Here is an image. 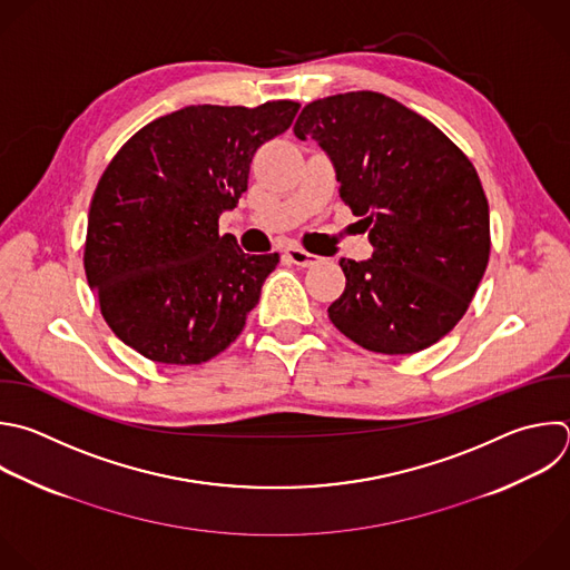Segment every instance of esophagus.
Returning a JSON list of instances; mask_svg holds the SVG:
<instances>
[{
	"label": "esophagus",
	"instance_id": "obj_1",
	"mask_svg": "<svg viewBox=\"0 0 570 570\" xmlns=\"http://www.w3.org/2000/svg\"><path fill=\"white\" fill-rule=\"evenodd\" d=\"M286 257H288L293 264L302 266V268L315 266V264H317V259H320V257H315V255L306 253V250H304V248H299V246H288V248H286Z\"/></svg>",
	"mask_w": 570,
	"mask_h": 570
}]
</instances>
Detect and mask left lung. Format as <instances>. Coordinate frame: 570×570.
Listing matches in <instances>:
<instances>
[{
	"instance_id": "obj_1",
	"label": "left lung",
	"mask_w": 570,
	"mask_h": 570,
	"mask_svg": "<svg viewBox=\"0 0 570 570\" xmlns=\"http://www.w3.org/2000/svg\"><path fill=\"white\" fill-rule=\"evenodd\" d=\"M295 136L328 154L340 197L373 255L340 259L344 293L328 306L366 351L416 353L465 315L490 257V210L470 158L428 118L375 91L308 102Z\"/></svg>"
}]
</instances>
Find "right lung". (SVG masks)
<instances>
[{
	"label": "right lung",
	"mask_w": 570,
	"mask_h": 570,
	"mask_svg": "<svg viewBox=\"0 0 570 570\" xmlns=\"http://www.w3.org/2000/svg\"><path fill=\"white\" fill-rule=\"evenodd\" d=\"M297 109L189 105L111 158L89 208L85 273L127 346L163 364H202L239 337L279 255H246L219 235V217L248 189L255 151Z\"/></svg>",
	"instance_id": "1"
}]
</instances>
